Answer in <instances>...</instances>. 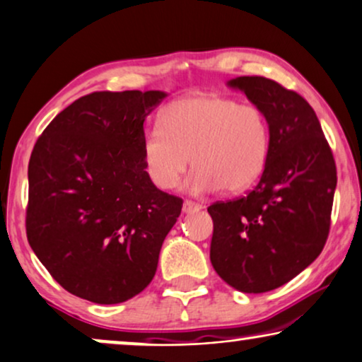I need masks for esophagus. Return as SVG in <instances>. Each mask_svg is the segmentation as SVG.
I'll use <instances>...</instances> for the list:
<instances>
[{
    "instance_id": "esophagus-1",
    "label": "esophagus",
    "mask_w": 362,
    "mask_h": 362,
    "mask_svg": "<svg viewBox=\"0 0 362 362\" xmlns=\"http://www.w3.org/2000/svg\"><path fill=\"white\" fill-rule=\"evenodd\" d=\"M202 209H204V206H202V205L195 204V202L187 200V202H184V206H182V215H184V216L195 215V214H199Z\"/></svg>"
}]
</instances>
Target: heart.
Returning a JSON list of instances; mask_svg holds the SVG:
<instances>
[{"mask_svg": "<svg viewBox=\"0 0 362 362\" xmlns=\"http://www.w3.org/2000/svg\"><path fill=\"white\" fill-rule=\"evenodd\" d=\"M272 134L258 105L221 94H192L162 110L160 129H147L142 162L157 189H175L187 167L192 194L247 190L267 167Z\"/></svg>", "mask_w": 362, "mask_h": 362, "instance_id": "b5f03b06", "label": "heart"}]
</instances>
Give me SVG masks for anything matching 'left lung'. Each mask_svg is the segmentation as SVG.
I'll return each mask as SVG.
<instances>
[{
    "label": "left lung",
    "mask_w": 362,
    "mask_h": 362,
    "mask_svg": "<svg viewBox=\"0 0 362 362\" xmlns=\"http://www.w3.org/2000/svg\"><path fill=\"white\" fill-rule=\"evenodd\" d=\"M242 90L267 115L272 146L267 167L247 197L209 206L210 258L221 278L243 293L286 285L325 248L336 190V165L315 110L272 79L240 76Z\"/></svg>",
    "instance_id": "left-lung-1"
}]
</instances>
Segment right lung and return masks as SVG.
Wrapping results in <instances>:
<instances>
[{
  "instance_id": "obj_1",
  "label": "right lung",
  "mask_w": 362,
  "mask_h": 362,
  "mask_svg": "<svg viewBox=\"0 0 362 362\" xmlns=\"http://www.w3.org/2000/svg\"><path fill=\"white\" fill-rule=\"evenodd\" d=\"M167 95L88 94L57 114L33 148L28 240L72 295L117 305L156 276L184 204L158 190L142 162L144 122Z\"/></svg>"
}]
</instances>
